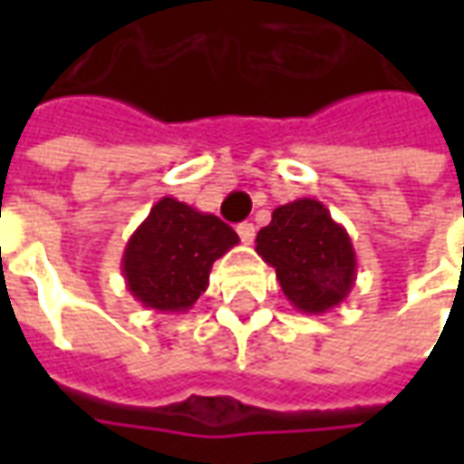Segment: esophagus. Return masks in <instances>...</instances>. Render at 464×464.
<instances>
[{
  "mask_svg": "<svg viewBox=\"0 0 464 464\" xmlns=\"http://www.w3.org/2000/svg\"><path fill=\"white\" fill-rule=\"evenodd\" d=\"M236 231H238V236H241L243 243H253V238H256V226L248 221L238 223V228H236Z\"/></svg>",
  "mask_w": 464,
  "mask_h": 464,
  "instance_id": "1",
  "label": "esophagus"
}]
</instances>
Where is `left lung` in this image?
<instances>
[{
  "mask_svg": "<svg viewBox=\"0 0 464 464\" xmlns=\"http://www.w3.org/2000/svg\"><path fill=\"white\" fill-rule=\"evenodd\" d=\"M256 251L276 268L283 295L301 313H328L355 285L358 263L348 231L315 198L278 206L256 236Z\"/></svg>",
  "mask_w": 464,
  "mask_h": 464,
  "instance_id": "left-lung-1",
  "label": "left lung"
}]
</instances>
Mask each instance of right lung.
Here are the masks:
<instances>
[{"mask_svg": "<svg viewBox=\"0 0 464 464\" xmlns=\"http://www.w3.org/2000/svg\"><path fill=\"white\" fill-rule=\"evenodd\" d=\"M238 243L231 226L163 196L123 248L126 288L146 308L186 313L208 288L213 261Z\"/></svg>", "mask_w": 464, "mask_h": 464, "instance_id": "1", "label": "right lung"}]
</instances>
